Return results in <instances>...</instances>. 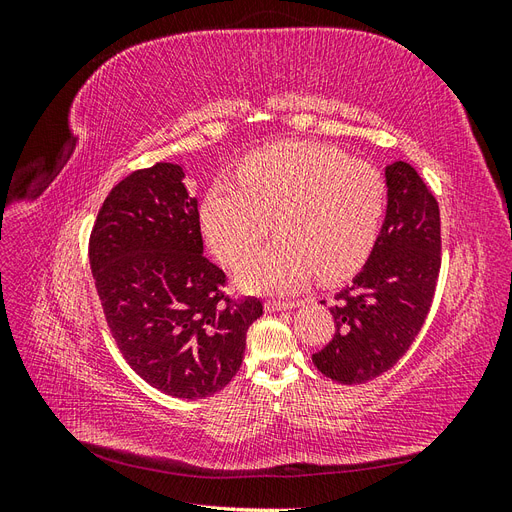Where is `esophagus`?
<instances>
[{
    "instance_id": "1",
    "label": "esophagus",
    "mask_w": 512,
    "mask_h": 512,
    "mask_svg": "<svg viewBox=\"0 0 512 512\" xmlns=\"http://www.w3.org/2000/svg\"><path fill=\"white\" fill-rule=\"evenodd\" d=\"M297 305H299L297 301H277V299H269L265 303L267 312H280V309H292V307H297Z\"/></svg>"
}]
</instances>
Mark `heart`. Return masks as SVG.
Masks as SVG:
<instances>
[{"label":"heart","mask_w":512,"mask_h":512,"mask_svg":"<svg viewBox=\"0 0 512 512\" xmlns=\"http://www.w3.org/2000/svg\"><path fill=\"white\" fill-rule=\"evenodd\" d=\"M386 211V181L376 166L337 147L277 143L252 151L237 179L220 177L200 203V226L211 250L235 265L247 290L288 292L318 275L346 280L371 256Z\"/></svg>","instance_id":"1"}]
</instances>
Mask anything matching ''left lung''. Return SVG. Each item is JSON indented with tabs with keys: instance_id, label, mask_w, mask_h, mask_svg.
Returning a JSON list of instances; mask_svg holds the SVG:
<instances>
[{
	"instance_id": "left-lung-1",
	"label": "left lung",
	"mask_w": 512,
	"mask_h": 512,
	"mask_svg": "<svg viewBox=\"0 0 512 512\" xmlns=\"http://www.w3.org/2000/svg\"><path fill=\"white\" fill-rule=\"evenodd\" d=\"M384 175L389 207L374 252L335 294V333L312 354L320 374L339 384H363L389 371L421 333L438 286V200L406 162L386 166Z\"/></svg>"
}]
</instances>
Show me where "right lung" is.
<instances>
[{
    "label": "right lung",
    "instance_id": "1",
    "mask_svg": "<svg viewBox=\"0 0 512 512\" xmlns=\"http://www.w3.org/2000/svg\"><path fill=\"white\" fill-rule=\"evenodd\" d=\"M89 262L119 352L153 389L205 399L237 374L262 301L224 292L179 164L158 162L115 185L91 230Z\"/></svg>",
    "mask_w": 512,
    "mask_h": 512
}]
</instances>
